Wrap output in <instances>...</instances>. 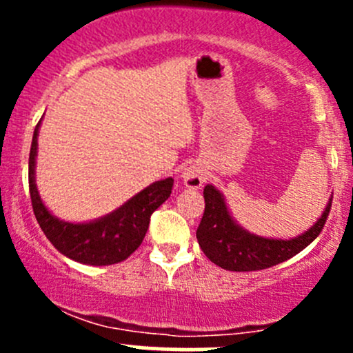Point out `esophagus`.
I'll return each mask as SVG.
<instances>
[{"label":"esophagus","instance_id":"34e87169","mask_svg":"<svg viewBox=\"0 0 353 353\" xmlns=\"http://www.w3.org/2000/svg\"><path fill=\"white\" fill-rule=\"evenodd\" d=\"M181 177H183V183L186 184V188H190V190H199L203 186V183L206 181V170L201 165L194 163V165L186 167Z\"/></svg>","mask_w":353,"mask_h":353}]
</instances>
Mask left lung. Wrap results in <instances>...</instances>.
<instances>
[{
    "label": "left lung",
    "mask_w": 353,
    "mask_h": 353,
    "mask_svg": "<svg viewBox=\"0 0 353 353\" xmlns=\"http://www.w3.org/2000/svg\"><path fill=\"white\" fill-rule=\"evenodd\" d=\"M203 198L205 212L196 230L198 244L210 261L229 272H256L272 268L299 254L321 234L333 201L331 196L321 219L311 229L305 230L302 236L283 241L254 236L237 225L227 210L225 199L212 184L205 186Z\"/></svg>",
    "instance_id": "obj_1"
}]
</instances>
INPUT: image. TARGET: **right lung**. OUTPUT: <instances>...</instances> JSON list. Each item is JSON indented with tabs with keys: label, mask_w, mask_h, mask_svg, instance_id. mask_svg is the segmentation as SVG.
I'll list each match as a JSON object with an SVG mask.
<instances>
[{
	"label": "right lung",
	"mask_w": 353,
	"mask_h": 353,
	"mask_svg": "<svg viewBox=\"0 0 353 353\" xmlns=\"http://www.w3.org/2000/svg\"><path fill=\"white\" fill-rule=\"evenodd\" d=\"M39 126H41V121L35 126L30 157H28V190H30L34 215L42 232L61 254L83 265L105 266L130 258L143 243L152 213L172 193V177L150 184L116 212L94 222H61L49 213L44 203L41 201L37 186H35L34 169Z\"/></svg>",
	"instance_id": "1"
}]
</instances>
